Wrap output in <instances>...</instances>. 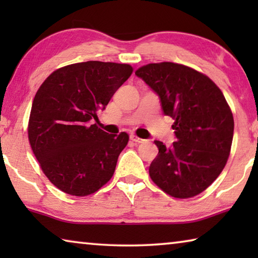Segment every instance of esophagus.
<instances>
[{"mask_svg":"<svg viewBox=\"0 0 258 258\" xmlns=\"http://www.w3.org/2000/svg\"><path fill=\"white\" fill-rule=\"evenodd\" d=\"M130 139H131V141L138 143V145H140V143H143V142L146 141V140H143V139H141V138H138L137 135H131Z\"/></svg>","mask_w":258,"mask_h":258,"instance_id":"1","label":"esophagus"}]
</instances>
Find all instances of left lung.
Segmentation results:
<instances>
[{"label":"left lung","instance_id":"8db88e82","mask_svg":"<svg viewBox=\"0 0 258 258\" xmlns=\"http://www.w3.org/2000/svg\"><path fill=\"white\" fill-rule=\"evenodd\" d=\"M135 75L158 95L164 115L175 120L173 146L155 141L159 151L149 167L151 180L172 197H195L228 161L234 128L229 104L211 78L183 64L149 63Z\"/></svg>","mask_w":258,"mask_h":258}]
</instances>
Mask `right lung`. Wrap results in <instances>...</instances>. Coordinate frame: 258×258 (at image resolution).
<instances>
[{
    "mask_svg": "<svg viewBox=\"0 0 258 258\" xmlns=\"http://www.w3.org/2000/svg\"><path fill=\"white\" fill-rule=\"evenodd\" d=\"M132 72L130 64L86 61L56 69L38 89L28 139L42 171L61 191L84 197L113 175L128 135L108 134L90 120Z\"/></svg>",
    "mask_w": 258,
    "mask_h": 258,
    "instance_id": "obj_1",
    "label": "right lung"
}]
</instances>
